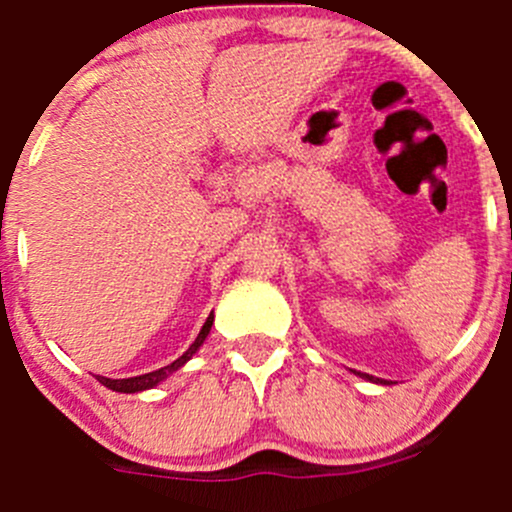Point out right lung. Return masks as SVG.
Here are the masks:
<instances>
[{"label":"right lung","instance_id":"add662e5","mask_svg":"<svg viewBox=\"0 0 512 512\" xmlns=\"http://www.w3.org/2000/svg\"><path fill=\"white\" fill-rule=\"evenodd\" d=\"M210 327H213V314H210V317L205 319L203 329H200V334H198V339H195V342L190 344L188 352H185L183 356H178V359H175L173 364L163 366V369H156V371H151V374H143V376H131V379H106V376H98V381H101L103 386H108V389L121 391V394H136V391L153 389V386H156L158 381H163L165 376L173 374V371H178L180 366H183L185 361L190 359V356L198 352L200 344H203L205 337H208V334H210Z\"/></svg>","mask_w":512,"mask_h":512}]
</instances>
